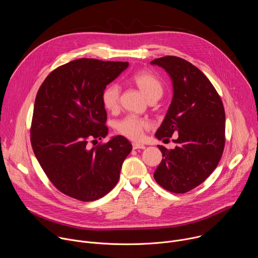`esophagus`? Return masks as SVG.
Here are the masks:
<instances>
[{
    "label": "esophagus",
    "mask_w": 258,
    "mask_h": 258,
    "mask_svg": "<svg viewBox=\"0 0 258 258\" xmlns=\"http://www.w3.org/2000/svg\"><path fill=\"white\" fill-rule=\"evenodd\" d=\"M133 148L135 150H137V149H145V146L143 144H140V143H134L133 144Z\"/></svg>",
    "instance_id": "esophagus-1"
}]
</instances>
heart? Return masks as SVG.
<instances>
[{
  "mask_svg": "<svg viewBox=\"0 0 258 258\" xmlns=\"http://www.w3.org/2000/svg\"><path fill=\"white\" fill-rule=\"evenodd\" d=\"M132 82L148 100L162 95V83L152 72L140 71L132 78ZM120 88L115 84L107 86L101 94L102 105L108 111H115L118 108ZM148 127V121L136 115H127L115 123V131L119 135L134 141L140 140L143 137L144 132Z\"/></svg>",
  "mask_w": 258,
  "mask_h": 258,
  "instance_id": "b5f03b06",
  "label": "heart"
}]
</instances>
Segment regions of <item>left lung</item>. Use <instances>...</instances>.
<instances>
[{
  "instance_id": "1",
  "label": "left lung",
  "mask_w": 258,
  "mask_h": 258,
  "mask_svg": "<svg viewBox=\"0 0 258 258\" xmlns=\"http://www.w3.org/2000/svg\"><path fill=\"white\" fill-rule=\"evenodd\" d=\"M151 63L164 68L173 85L171 104L155 136L168 140L177 134L174 149L158 146L162 160L154 178L163 189L183 194L202 183L223 156L225 108L213 85L192 63L175 56Z\"/></svg>"
}]
</instances>
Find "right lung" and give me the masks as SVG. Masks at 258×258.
Wrapping results in <instances>:
<instances>
[{
	"instance_id": "1",
	"label": "right lung",
	"mask_w": 258,
	"mask_h": 258,
	"mask_svg": "<svg viewBox=\"0 0 258 258\" xmlns=\"http://www.w3.org/2000/svg\"><path fill=\"white\" fill-rule=\"evenodd\" d=\"M127 62L82 58L51 71L36 94L30 125L33 153L61 193L80 201L102 198L118 181L133 146L122 136L107 143L103 90Z\"/></svg>"
}]
</instances>
